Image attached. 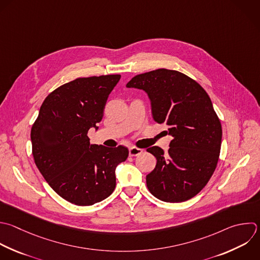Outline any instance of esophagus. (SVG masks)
Listing matches in <instances>:
<instances>
[{
	"mask_svg": "<svg viewBox=\"0 0 260 260\" xmlns=\"http://www.w3.org/2000/svg\"><path fill=\"white\" fill-rule=\"evenodd\" d=\"M143 152V150L141 148H138V147H135V146H132L129 148V155L130 156H136V155H139Z\"/></svg>",
	"mask_w": 260,
	"mask_h": 260,
	"instance_id": "1",
	"label": "esophagus"
}]
</instances>
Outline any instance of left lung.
Wrapping results in <instances>:
<instances>
[{
	"label": "left lung",
	"mask_w": 260,
	"mask_h": 260,
	"mask_svg": "<svg viewBox=\"0 0 260 260\" xmlns=\"http://www.w3.org/2000/svg\"><path fill=\"white\" fill-rule=\"evenodd\" d=\"M126 86L147 93L153 120L166 124L173 137L167 154L158 146L146 149L156 158L146 176L148 190L166 202L194 197L211 178L221 144L220 121L208 94L192 78L168 69L136 75Z\"/></svg>",
	"instance_id": "8db88e82"
}]
</instances>
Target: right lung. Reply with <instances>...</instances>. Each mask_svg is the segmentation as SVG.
<instances>
[{"instance_id": "1", "label": "right lung", "mask_w": 260, "mask_h": 260, "mask_svg": "<svg viewBox=\"0 0 260 260\" xmlns=\"http://www.w3.org/2000/svg\"><path fill=\"white\" fill-rule=\"evenodd\" d=\"M121 75L77 78L52 91L44 101L31 128L32 155L45 180L65 200L92 205L116 187L115 170L129 150L90 144L109 94Z\"/></svg>"}]
</instances>
